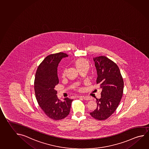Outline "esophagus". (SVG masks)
<instances>
[{
  "mask_svg": "<svg viewBox=\"0 0 149 149\" xmlns=\"http://www.w3.org/2000/svg\"><path fill=\"white\" fill-rule=\"evenodd\" d=\"M78 97H82V98H83L84 100H91L90 97H89V96L79 95Z\"/></svg>",
  "mask_w": 149,
  "mask_h": 149,
  "instance_id": "1",
  "label": "esophagus"
}]
</instances>
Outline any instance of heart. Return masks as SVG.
I'll use <instances>...</instances> for the list:
<instances>
[{
    "instance_id": "heart-1",
    "label": "heart",
    "mask_w": 149,
    "mask_h": 149,
    "mask_svg": "<svg viewBox=\"0 0 149 149\" xmlns=\"http://www.w3.org/2000/svg\"><path fill=\"white\" fill-rule=\"evenodd\" d=\"M76 65L77 67L79 69V68H82L83 67H85V66H87L88 67L89 66V63L88 61L83 59V58H80V59H78L76 61ZM65 74V70H64L63 72V75L64 76Z\"/></svg>"
}]
</instances>
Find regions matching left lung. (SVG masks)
<instances>
[{
	"label": "left lung",
	"mask_w": 149,
	"mask_h": 149,
	"mask_svg": "<svg viewBox=\"0 0 149 149\" xmlns=\"http://www.w3.org/2000/svg\"><path fill=\"white\" fill-rule=\"evenodd\" d=\"M97 78L96 83L102 90L101 97L96 98L97 107L90 113L94 118L105 120L116 111L121 101L124 80L116 63L104 56L93 58Z\"/></svg>",
	"instance_id": "left-lung-1"
}]
</instances>
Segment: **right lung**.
Wrapping results in <instances>:
<instances>
[{
    "mask_svg": "<svg viewBox=\"0 0 149 149\" xmlns=\"http://www.w3.org/2000/svg\"><path fill=\"white\" fill-rule=\"evenodd\" d=\"M65 53L47 56L38 67L34 80V90L38 104L49 118L61 120L68 116L73 100L66 97L62 102L58 99L55 87L59 83L57 75L58 64Z\"/></svg>",
    "mask_w": 149,
    "mask_h": 149,
    "instance_id": "obj_1",
    "label": "right lung"
}]
</instances>
